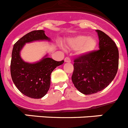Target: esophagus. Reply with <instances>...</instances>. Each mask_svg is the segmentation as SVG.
I'll list each match as a JSON object with an SVG mask.
<instances>
[{
  "label": "esophagus",
  "instance_id": "34e87169",
  "mask_svg": "<svg viewBox=\"0 0 128 128\" xmlns=\"http://www.w3.org/2000/svg\"><path fill=\"white\" fill-rule=\"evenodd\" d=\"M64 62H71V60L69 57H66L64 58Z\"/></svg>",
  "mask_w": 128,
  "mask_h": 128
}]
</instances>
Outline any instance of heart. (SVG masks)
Wrapping results in <instances>:
<instances>
[{
	"mask_svg": "<svg viewBox=\"0 0 128 128\" xmlns=\"http://www.w3.org/2000/svg\"><path fill=\"white\" fill-rule=\"evenodd\" d=\"M96 40L93 36L78 35L68 40L69 47L77 50V54L80 56H86L94 51L96 46Z\"/></svg>",
	"mask_w": 128,
	"mask_h": 128,
	"instance_id": "heart-1",
	"label": "heart"
}]
</instances>
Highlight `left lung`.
I'll list each match as a JSON object with an SVG mask.
<instances>
[{
	"mask_svg": "<svg viewBox=\"0 0 128 128\" xmlns=\"http://www.w3.org/2000/svg\"><path fill=\"white\" fill-rule=\"evenodd\" d=\"M99 50L74 60L72 80L84 95L103 90L112 82L118 68V50L115 42L100 30H96Z\"/></svg>",
	"mask_w": 128,
	"mask_h": 128,
	"instance_id": "left-lung-1",
	"label": "left lung"
}]
</instances>
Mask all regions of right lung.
Masks as SVG:
<instances>
[{"mask_svg": "<svg viewBox=\"0 0 128 128\" xmlns=\"http://www.w3.org/2000/svg\"><path fill=\"white\" fill-rule=\"evenodd\" d=\"M51 39L44 30H35L20 38L13 46L10 71L13 83L21 93L32 98H40L50 87L51 73L64 60L56 61L45 55L35 63L26 62L20 56V51L26 43Z\"/></svg>", "mask_w": 128, "mask_h": 128, "instance_id": "1", "label": "right lung"}]
</instances>
